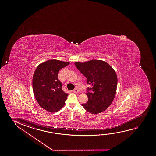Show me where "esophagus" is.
<instances>
[{"instance_id":"1","label":"esophagus","mask_w":156,"mask_h":156,"mask_svg":"<svg viewBox=\"0 0 156 156\" xmlns=\"http://www.w3.org/2000/svg\"><path fill=\"white\" fill-rule=\"evenodd\" d=\"M73 92L75 93H79V90H78L77 88H76L75 90H73Z\"/></svg>"}]
</instances>
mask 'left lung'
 I'll return each mask as SVG.
<instances>
[{
  "instance_id": "1",
  "label": "left lung",
  "mask_w": 156,
  "mask_h": 156,
  "mask_svg": "<svg viewBox=\"0 0 156 156\" xmlns=\"http://www.w3.org/2000/svg\"><path fill=\"white\" fill-rule=\"evenodd\" d=\"M75 64L87 78V83L92 86L88 87L86 93L88 98L87 102L81 105L92 114L105 111L112 103L116 94L118 79L115 71L102 60L75 62Z\"/></svg>"
}]
</instances>
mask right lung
I'll use <instances>...</instances> for the list:
<instances>
[{
    "label": "right lung",
    "mask_w": 156,
    "mask_h": 156,
    "mask_svg": "<svg viewBox=\"0 0 156 156\" xmlns=\"http://www.w3.org/2000/svg\"><path fill=\"white\" fill-rule=\"evenodd\" d=\"M69 63L60 60H48L39 64L34 71L32 78L34 94L39 105L47 111L58 112L65 105L68 94L63 91L58 74L60 69Z\"/></svg>",
    "instance_id": "1"
}]
</instances>
